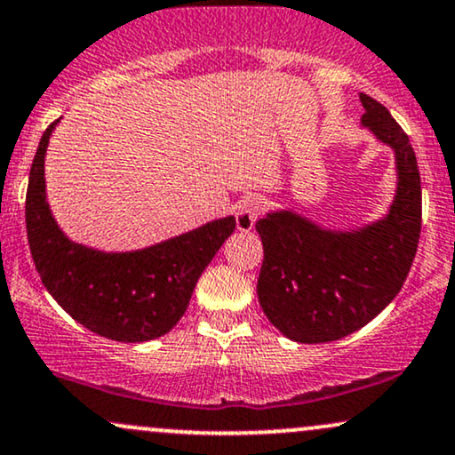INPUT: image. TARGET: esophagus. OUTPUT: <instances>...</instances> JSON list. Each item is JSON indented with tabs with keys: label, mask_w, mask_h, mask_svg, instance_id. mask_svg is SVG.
I'll list each match as a JSON object with an SVG mask.
<instances>
[{
	"label": "esophagus",
	"mask_w": 455,
	"mask_h": 455,
	"mask_svg": "<svg viewBox=\"0 0 455 455\" xmlns=\"http://www.w3.org/2000/svg\"><path fill=\"white\" fill-rule=\"evenodd\" d=\"M265 210V203L260 198H245L242 205L235 212V222H237V231L248 233L252 231L254 222L259 220V216Z\"/></svg>",
	"instance_id": "1"
}]
</instances>
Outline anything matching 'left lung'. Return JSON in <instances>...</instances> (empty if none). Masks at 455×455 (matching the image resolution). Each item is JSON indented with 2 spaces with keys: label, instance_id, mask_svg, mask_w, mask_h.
Wrapping results in <instances>:
<instances>
[{
  "label": "left lung",
  "instance_id": "obj_1",
  "mask_svg": "<svg viewBox=\"0 0 455 455\" xmlns=\"http://www.w3.org/2000/svg\"><path fill=\"white\" fill-rule=\"evenodd\" d=\"M363 128L395 154L398 188L387 216L355 231H331L291 210L257 222L263 242L259 304L286 338L333 342L368 325L400 293L421 233V180L404 130L374 98L359 93Z\"/></svg>",
  "mask_w": 455,
  "mask_h": 455
}]
</instances>
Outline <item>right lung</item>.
<instances>
[{
  "instance_id": "obj_1",
  "label": "right lung",
  "mask_w": 455,
  "mask_h": 455,
  "mask_svg": "<svg viewBox=\"0 0 455 455\" xmlns=\"http://www.w3.org/2000/svg\"><path fill=\"white\" fill-rule=\"evenodd\" d=\"M57 122L40 139L25 198L28 242L40 280L68 315L98 336L156 340L184 316L198 278L235 231V218L132 252H102L72 242L46 203L44 156Z\"/></svg>"
}]
</instances>
